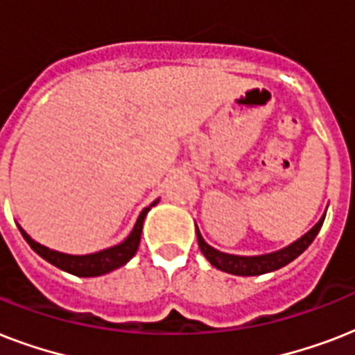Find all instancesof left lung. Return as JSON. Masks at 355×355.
<instances>
[{
  "label": "left lung",
  "mask_w": 355,
  "mask_h": 355,
  "mask_svg": "<svg viewBox=\"0 0 355 355\" xmlns=\"http://www.w3.org/2000/svg\"><path fill=\"white\" fill-rule=\"evenodd\" d=\"M324 217L326 214L320 217L319 223L311 230H308L302 237H298L297 241H293L291 245H287V247L280 248V250H275V252L259 254V256H239V254L221 252V250H217V248H214L205 241V237L200 236L197 225H195V228H197V241H199L200 252L205 254V258L216 269L225 270L228 275L236 276H258L282 269L287 263H291L293 259L298 258L313 243L320 227H322V223H324Z\"/></svg>",
  "instance_id": "8db88e82"
}]
</instances>
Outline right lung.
I'll return each instance as SVG.
<instances>
[{
  "mask_svg": "<svg viewBox=\"0 0 355 355\" xmlns=\"http://www.w3.org/2000/svg\"><path fill=\"white\" fill-rule=\"evenodd\" d=\"M156 199L155 202L147 208H144V211L139 214L138 221L134 225L132 232L128 234L121 243L114 245V247L103 248L99 252H92V254H66V252H58V250H53V248L46 247V245H40L38 241H35L29 234L25 232L24 228L19 227V232L25 237V241L29 243L31 248L35 250L38 256L49 261L51 265L58 267V269L66 270L69 275L80 276V278H92V276H101L107 275V272H112L114 269H119L121 265H125L127 261L132 259V256L136 254L139 247V239H141V228H144V221L147 211L153 208L155 205H158Z\"/></svg>",
  "mask_w": 355,
  "mask_h": 355,
  "instance_id": "add662e5",
  "label": "right lung"
}]
</instances>
